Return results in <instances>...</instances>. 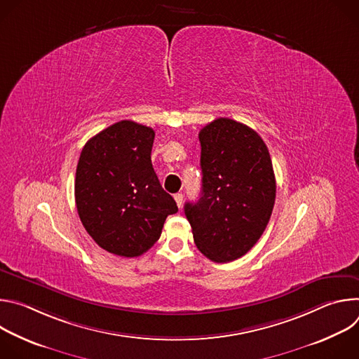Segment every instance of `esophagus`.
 <instances>
[{
  "label": "esophagus",
  "mask_w": 359,
  "mask_h": 359,
  "mask_svg": "<svg viewBox=\"0 0 359 359\" xmlns=\"http://www.w3.org/2000/svg\"><path fill=\"white\" fill-rule=\"evenodd\" d=\"M175 200H176L177 208H179V209H182V204H183V194H182V193H176V194H175Z\"/></svg>",
  "instance_id": "esophagus-1"
}]
</instances>
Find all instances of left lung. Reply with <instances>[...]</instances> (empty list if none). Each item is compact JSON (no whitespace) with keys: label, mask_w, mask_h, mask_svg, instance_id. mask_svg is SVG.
<instances>
[{"label":"left lung","mask_w":359,"mask_h":359,"mask_svg":"<svg viewBox=\"0 0 359 359\" xmlns=\"http://www.w3.org/2000/svg\"><path fill=\"white\" fill-rule=\"evenodd\" d=\"M201 196L184 204L197 248L216 263L240 259L264 233L276 201V177L260 135L229 118L198 132Z\"/></svg>","instance_id":"8db88e82"}]
</instances>
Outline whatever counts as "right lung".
Listing matches in <instances>:
<instances>
[{
    "mask_svg": "<svg viewBox=\"0 0 359 359\" xmlns=\"http://www.w3.org/2000/svg\"><path fill=\"white\" fill-rule=\"evenodd\" d=\"M155 130L121 121L83 146L75 177L79 219L104 250L137 257L155 244L176 201L151 166Z\"/></svg>",
    "mask_w": 359,
    "mask_h": 359,
    "instance_id": "add662e5",
    "label": "right lung"
}]
</instances>
